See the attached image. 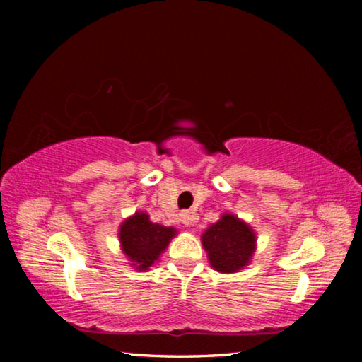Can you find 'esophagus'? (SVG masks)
Here are the masks:
<instances>
[{"label": "esophagus", "mask_w": 362, "mask_h": 362, "mask_svg": "<svg viewBox=\"0 0 362 362\" xmlns=\"http://www.w3.org/2000/svg\"><path fill=\"white\" fill-rule=\"evenodd\" d=\"M180 222H182L183 226H189V225H192V223H193L192 212H188V211L180 212Z\"/></svg>", "instance_id": "1"}]
</instances>
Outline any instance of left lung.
<instances>
[{
  "instance_id": "8db88e82",
  "label": "left lung",
  "mask_w": 362,
  "mask_h": 362,
  "mask_svg": "<svg viewBox=\"0 0 362 362\" xmlns=\"http://www.w3.org/2000/svg\"><path fill=\"white\" fill-rule=\"evenodd\" d=\"M201 243L207 260L218 273H238L247 267L257 249V235L252 226L235 214H222L216 223L207 226Z\"/></svg>"
}]
</instances>
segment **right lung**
<instances>
[{"mask_svg": "<svg viewBox=\"0 0 362 362\" xmlns=\"http://www.w3.org/2000/svg\"><path fill=\"white\" fill-rule=\"evenodd\" d=\"M175 235L174 226L153 223L148 214L144 211H137L122 220L118 230L122 254L131 262L129 265L139 272H146L155 265Z\"/></svg>", "mask_w": 362, "mask_h": 362, "instance_id": "obj_1", "label": "right lung"}]
</instances>
